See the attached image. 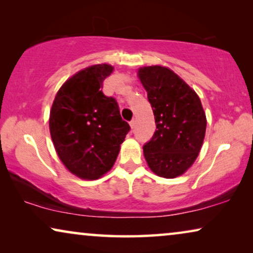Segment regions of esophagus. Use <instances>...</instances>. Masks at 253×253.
I'll return each mask as SVG.
<instances>
[{"instance_id": "esophagus-1", "label": "esophagus", "mask_w": 253, "mask_h": 253, "mask_svg": "<svg viewBox=\"0 0 253 253\" xmlns=\"http://www.w3.org/2000/svg\"><path fill=\"white\" fill-rule=\"evenodd\" d=\"M134 126H136V121H134V119H132V120L130 121V126L132 127V129H133Z\"/></svg>"}]
</instances>
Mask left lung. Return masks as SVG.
Segmentation results:
<instances>
[{"instance_id":"obj_1","label":"left lung","mask_w":253,"mask_h":253,"mask_svg":"<svg viewBox=\"0 0 253 253\" xmlns=\"http://www.w3.org/2000/svg\"><path fill=\"white\" fill-rule=\"evenodd\" d=\"M157 130L143 146L148 166L166 178L182 175L198 157L206 131V116L197 93L170 69L140 68Z\"/></svg>"}]
</instances>
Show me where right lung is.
<instances>
[{
  "instance_id": "1",
  "label": "right lung",
  "mask_w": 253,
  "mask_h": 253,
  "mask_svg": "<svg viewBox=\"0 0 253 253\" xmlns=\"http://www.w3.org/2000/svg\"><path fill=\"white\" fill-rule=\"evenodd\" d=\"M112 72L108 64L77 72L58 89L51 107L49 130L55 150L81 178L95 179L110 170L130 131L116 99L102 92L103 81Z\"/></svg>"
}]
</instances>
